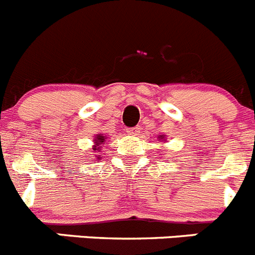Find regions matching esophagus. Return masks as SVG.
<instances>
[{
	"label": "esophagus",
	"mask_w": 255,
	"mask_h": 255,
	"mask_svg": "<svg viewBox=\"0 0 255 255\" xmlns=\"http://www.w3.org/2000/svg\"><path fill=\"white\" fill-rule=\"evenodd\" d=\"M140 131H141V128L140 126H134V128H130V129H128V134L129 135H132V136H136V135L140 134Z\"/></svg>",
	"instance_id": "34e87169"
}]
</instances>
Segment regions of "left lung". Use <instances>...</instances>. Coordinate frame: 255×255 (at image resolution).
Returning a JSON list of instances; mask_svg holds the SVG:
<instances>
[{"instance_id": "obj_1", "label": "left lung", "mask_w": 255, "mask_h": 255, "mask_svg": "<svg viewBox=\"0 0 255 255\" xmlns=\"http://www.w3.org/2000/svg\"><path fill=\"white\" fill-rule=\"evenodd\" d=\"M164 139V135H159V140H163Z\"/></svg>"}]
</instances>
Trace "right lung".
I'll return each mask as SVG.
<instances>
[{"label":"right lung","instance_id":"right-lung-1","mask_svg":"<svg viewBox=\"0 0 255 255\" xmlns=\"http://www.w3.org/2000/svg\"><path fill=\"white\" fill-rule=\"evenodd\" d=\"M105 139H106V136H104L102 134H97L95 136V140H93V143H95V145H93V151L99 150L100 148H101L102 144H105ZM100 156L97 155V159H99Z\"/></svg>","mask_w":255,"mask_h":255}]
</instances>
